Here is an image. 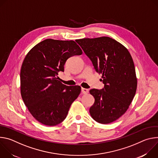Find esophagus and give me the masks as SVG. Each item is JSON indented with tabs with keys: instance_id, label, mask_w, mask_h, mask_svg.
<instances>
[{
	"instance_id": "esophagus-1",
	"label": "esophagus",
	"mask_w": 158,
	"mask_h": 158,
	"mask_svg": "<svg viewBox=\"0 0 158 158\" xmlns=\"http://www.w3.org/2000/svg\"><path fill=\"white\" fill-rule=\"evenodd\" d=\"M81 91L84 94H87L89 93V89H85V88H82L81 89Z\"/></svg>"
}]
</instances>
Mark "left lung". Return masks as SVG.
Segmentation results:
<instances>
[{"label": "left lung", "mask_w": 158, "mask_h": 158, "mask_svg": "<svg viewBox=\"0 0 158 158\" xmlns=\"http://www.w3.org/2000/svg\"><path fill=\"white\" fill-rule=\"evenodd\" d=\"M76 42L96 71L102 75L104 84L102 89L90 90L95 99L90 114L101 124L114 122L125 113L136 94L137 78L132 58L123 45L109 37Z\"/></svg>", "instance_id": "1"}]
</instances>
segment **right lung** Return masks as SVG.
Here are the masks:
<instances>
[{
  "label": "right lung",
  "instance_id": "obj_1",
  "mask_svg": "<svg viewBox=\"0 0 158 158\" xmlns=\"http://www.w3.org/2000/svg\"><path fill=\"white\" fill-rule=\"evenodd\" d=\"M82 53L74 40L48 39L26 55L20 74L21 96L31 114L40 123L53 126L65 119L81 87L63 84L57 75L64 72L67 59Z\"/></svg>",
  "mask_w": 158,
  "mask_h": 158
}]
</instances>
